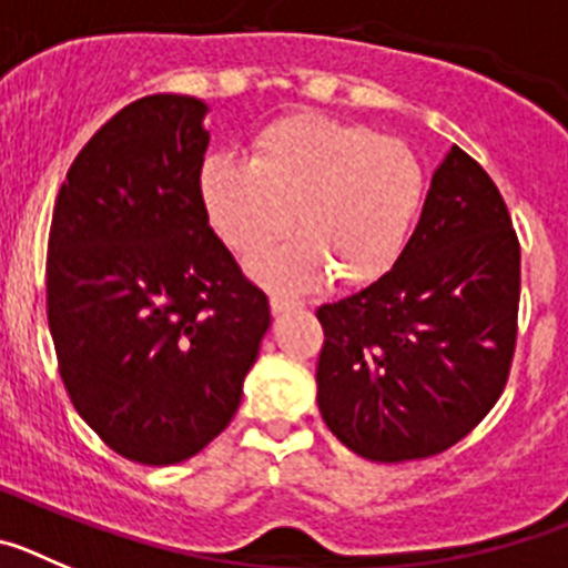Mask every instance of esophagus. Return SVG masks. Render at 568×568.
I'll return each instance as SVG.
<instances>
[{
    "instance_id": "1",
    "label": "esophagus",
    "mask_w": 568,
    "mask_h": 568,
    "mask_svg": "<svg viewBox=\"0 0 568 568\" xmlns=\"http://www.w3.org/2000/svg\"><path fill=\"white\" fill-rule=\"evenodd\" d=\"M270 307H273V313L278 315V313H287V310H298V307H304V304H301L298 298H290V295L275 293L273 298H270Z\"/></svg>"
}]
</instances>
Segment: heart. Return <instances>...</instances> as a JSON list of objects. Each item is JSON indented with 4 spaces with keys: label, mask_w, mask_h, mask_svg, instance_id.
<instances>
[{
    "label": "heart",
    "mask_w": 568,
    "mask_h": 568,
    "mask_svg": "<svg viewBox=\"0 0 568 568\" xmlns=\"http://www.w3.org/2000/svg\"><path fill=\"white\" fill-rule=\"evenodd\" d=\"M202 202L224 244L244 258L293 227L301 239L253 267L275 290H304L335 273L369 284L393 267L426 199L418 153L361 124L290 115L261 130L253 159L210 155Z\"/></svg>",
    "instance_id": "obj_1"
}]
</instances>
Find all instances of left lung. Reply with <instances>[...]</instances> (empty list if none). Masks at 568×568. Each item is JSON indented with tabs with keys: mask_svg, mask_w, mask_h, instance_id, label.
I'll use <instances>...</instances> for the list:
<instances>
[{
	"mask_svg": "<svg viewBox=\"0 0 568 568\" xmlns=\"http://www.w3.org/2000/svg\"><path fill=\"white\" fill-rule=\"evenodd\" d=\"M518 301L520 244L504 195L453 144L393 270L315 313L329 433L381 464L458 444L504 393Z\"/></svg>",
	"mask_w": 568,
	"mask_h": 568,
	"instance_id": "1",
	"label": "left lung"
}]
</instances>
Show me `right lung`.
I'll return each mask as SVG.
<instances>
[{"label": "right lung", "mask_w": 568, "mask_h": 568, "mask_svg": "<svg viewBox=\"0 0 568 568\" xmlns=\"http://www.w3.org/2000/svg\"><path fill=\"white\" fill-rule=\"evenodd\" d=\"M207 104L155 93L90 139L59 190L48 324L77 413L113 453L182 464L224 433L270 329L202 202Z\"/></svg>", "instance_id": "right-lung-1"}]
</instances>
